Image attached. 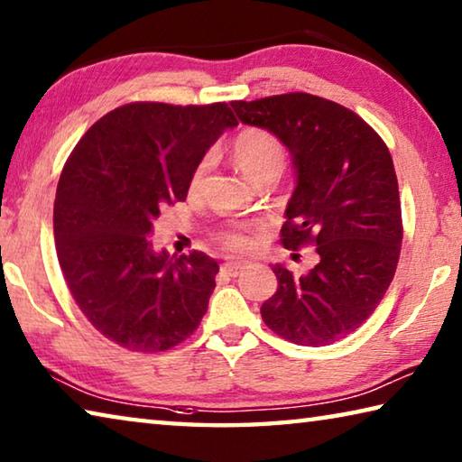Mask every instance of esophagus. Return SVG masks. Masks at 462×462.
I'll return each instance as SVG.
<instances>
[{
    "label": "esophagus",
    "mask_w": 462,
    "mask_h": 462,
    "mask_svg": "<svg viewBox=\"0 0 462 462\" xmlns=\"http://www.w3.org/2000/svg\"><path fill=\"white\" fill-rule=\"evenodd\" d=\"M242 269H246V263L238 261V263H224L222 264V273H226L228 277H236Z\"/></svg>",
    "instance_id": "34e87169"
}]
</instances>
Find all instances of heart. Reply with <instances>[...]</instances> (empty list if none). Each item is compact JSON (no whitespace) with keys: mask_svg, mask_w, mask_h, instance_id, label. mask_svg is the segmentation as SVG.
<instances>
[{"mask_svg":"<svg viewBox=\"0 0 462 462\" xmlns=\"http://www.w3.org/2000/svg\"><path fill=\"white\" fill-rule=\"evenodd\" d=\"M232 156L240 173L248 181H254L261 175H279L285 165V148L281 140L263 128H246L236 134L232 143ZM209 167H212V154H206L191 171L189 181H187V191L195 195L206 179ZM222 245L234 250V253H245L254 245L253 234L248 228H234L222 236Z\"/></svg>","mask_w":462,"mask_h":462,"instance_id":"obj_1","label":"heart"}]
</instances>
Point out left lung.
Masks as SVG:
<instances>
[{
    "label": "left lung",
    "instance_id": "obj_1",
    "mask_svg": "<svg viewBox=\"0 0 462 462\" xmlns=\"http://www.w3.org/2000/svg\"><path fill=\"white\" fill-rule=\"evenodd\" d=\"M232 107L242 124L269 130L291 154L295 189L281 242L318 253V264L301 277L273 264L279 285L261 316L289 342L332 344L373 314L400 261L402 206L389 148L348 107L310 93Z\"/></svg>",
    "mask_w": 462,
    "mask_h": 462
}]
</instances>
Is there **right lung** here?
Wrapping results in <instances>:
<instances>
[{
  "label": "right lung",
  "mask_w": 462,
  "mask_h": 462,
  "mask_svg": "<svg viewBox=\"0 0 462 462\" xmlns=\"http://www.w3.org/2000/svg\"><path fill=\"white\" fill-rule=\"evenodd\" d=\"M226 104L136 101L85 132L54 198V245L77 306L96 330L134 353H161L198 330L220 267L169 256L148 240L162 206L185 201L191 171L226 128Z\"/></svg>",
  "instance_id": "add662e5"
}]
</instances>
